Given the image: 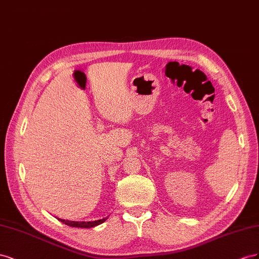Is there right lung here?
<instances>
[{"label":"right lung","instance_id":"1","mask_svg":"<svg viewBox=\"0 0 259 259\" xmlns=\"http://www.w3.org/2000/svg\"><path fill=\"white\" fill-rule=\"evenodd\" d=\"M57 218V217H56ZM108 217L102 218V219H98V220H92V221H73V220H68V219H62V218H57L61 223L73 227V228H93L97 227L101 224L104 223V221L107 220Z\"/></svg>","mask_w":259,"mask_h":259}]
</instances>
